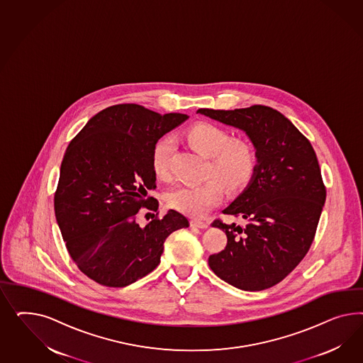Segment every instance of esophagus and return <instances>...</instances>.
Returning <instances> with one entry per match:
<instances>
[{
	"mask_svg": "<svg viewBox=\"0 0 363 363\" xmlns=\"http://www.w3.org/2000/svg\"><path fill=\"white\" fill-rule=\"evenodd\" d=\"M190 226H191V228H197V229H206V228L209 226V223L205 222V220L193 218V220H190Z\"/></svg>",
	"mask_w": 363,
	"mask_h": 363,
	"instance_id": "obj_1",
	"label": "esophagus"
}]
</instances>
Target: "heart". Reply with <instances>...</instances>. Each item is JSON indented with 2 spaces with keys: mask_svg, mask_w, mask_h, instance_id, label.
Returning a JSON list of instances; mask_svg holds the SVG:
<instances>
[{
  "mask_svg": "<svg viewBox=\"0 0 363 363\" xmlns=\"http://www.w3.org/2000/svg\"><path fill=\"white\" fill-rule=\"evenodd\" d=\"M189 143L211 157L210 174L220 177L230 189L245 186L253 176L257 155L253 146L243 140H231L230 134L220 126L201 122L186 133ZM173 141L169 137L161 138L154 145L152 169L158 178L170 174V157ZM223 185L218 178H210L198 184H184L167 193V203L173 209L191 217L206 214L223 198Z\"/></svg>",
  "mask_w": 363,
  "mask_h": 363,
  "instance_id": "heart-1",
  "label": "heart"
}]
</instances>
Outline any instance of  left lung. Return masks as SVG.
Here are the masks:
<instances>
[{
    "label": "left lung",
    "instance_id": "1",
    "mask_svg": "<svg viewBox=\"0 0 363 363\" xmlns=\"http://www.w3.org/2000/svg\"><path fill=\"white\" fill-rule=\"evenodd\" d=\"M238 128L255 147L249 185L223 210L245 225L216 220L228 245L209 257L210 269L234 287L259 291L279 284L308 254L326 199L317 154L282 113L264 105L198 109Z\"/></svg>",
    "mask_w": 363,
    "mask_h": 363
}]
</instances>
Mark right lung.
Returning <instances> with one entry per match:
<instances>
[{"label":"right lung","mask_w":363,"mask_h":363,"mask_svg":"<svg viewBox=\"0 0 363 363\" xmlns=\"http://www.w3.org/2000/svg\"><path fill=\"white\" fill-rule=\"evenodd\" d=\"M137 104L101 110L66 149L55 194V220L78 269L108 287H125L152 273L164 242L189 220L176 210L137 223L141 208L158 210L152 152L157 141L186 121ZM158 216V214H157Z\"/></svg>","instance_id":"right-lung-1"}]
</instances>
